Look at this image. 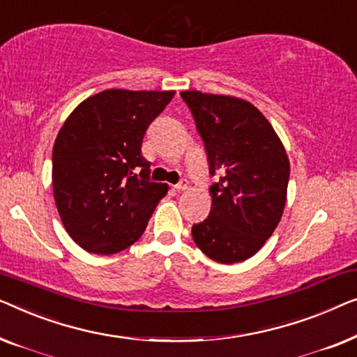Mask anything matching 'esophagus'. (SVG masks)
<instances>
[{"instance_id": "34e87169", "label": "esophagus", "mask_w": 357, "mask_h": 357, "mask_svg": "<svg viewBox=\"0 0 357 357\" xmlns=\"http://www.w3.org/2000/svg\"><path fill=\"white\" fill-rule=\"evenodd\" d=\"M188 179H181L179 181V183L176 184V185H174V189H176L178 190V192H179V190H185V189H188Z\"/></svg>"}]
</instances>
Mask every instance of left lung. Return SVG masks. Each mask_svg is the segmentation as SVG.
I'll use <instances>...</instances> for the list:
<instances>
[{"instance_id":"left-lung-1","label":"left lung","mask_w":357,"mask_h":357,"mask_svg":"<svg viewBox=\"0 0 357 357\" xmlns=\"http://www.w3.org/2000/svg\"><path fill=\"white\" fill-rule=\"evenodd\" d=\"M181 97L204 140L212 208L192 239L218 264L252 257L278 227L286 204L289 160L268 119L243 98L185 90Z\"/></svg>"}]
</instances>
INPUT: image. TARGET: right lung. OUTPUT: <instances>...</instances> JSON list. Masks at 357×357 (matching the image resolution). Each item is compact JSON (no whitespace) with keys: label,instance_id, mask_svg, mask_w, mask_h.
Instances as JSON below:
<instances>
[{"label":"right lung","instance_id":"obj_1","mask_svg":"<svg viewBox=\"0 0 357 357\" xmlns=\"http://www.w3.org/2000/svg\"><path fill=\"white\" fill-rule=\"evenodd\" d=\"M173 90L109 89L84 100L53 147V195L68 234L92 254L129 248L168 185L150 181L142 140Z\"/></svg>","mask_w":357,"mask_h":357}]
</instances>
